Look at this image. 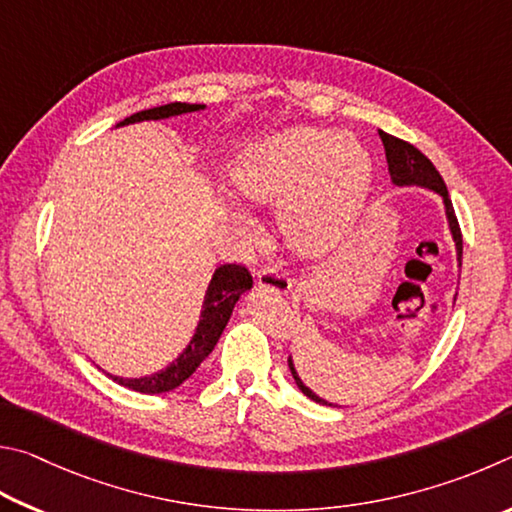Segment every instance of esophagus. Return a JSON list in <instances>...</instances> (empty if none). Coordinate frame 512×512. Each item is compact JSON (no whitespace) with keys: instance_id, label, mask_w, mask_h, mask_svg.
I'll use <instances>...</instances> for the list:
<instances>
[{"instance_id":"obj_1","label":"esophagus","mask_w":512,"mask_h":512,"mask_svg":"<svg viewBox=\"0 0 512 512\" xmlns=\"http://www.w3.org/2000/svg\"><path fill=\"white\" fill-rule=\"evenodd\" d=\"M256 281L265 285V288H272V290L281 292V294H288L292 290L290 279L283 274L281 267H276V265L261 267V270L256 272Z\"/></svg>"}]
</instances>
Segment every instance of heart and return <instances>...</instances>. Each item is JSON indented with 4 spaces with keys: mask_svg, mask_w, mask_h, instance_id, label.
<instances>
[{
    "mask_svg": "<svg viewBox=\"0 0 512 512\" xmlns=\"http://www.w3.org/2000/svg\"><path fill=\"white\" fill-rule=\"evenodd\" d=\"M233 182L251 202H283L285 240L299 254L319 256L353 229L371 191L373 161L351 137L294 128L249 150Z\"/></svg>",
    "mask_w": 512,
    "mask_h": 512,
    "instance_id": "b5f03b06",
    "label": "heart"
}]
</instances>
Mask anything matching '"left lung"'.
<instances>
[{
  "label": "left lung",
  "mask_w": 512,
  "mask_h": 512,
  "mask_svg": "<svg viewBox=\"0 0 512 512\" xmlns=\"http://www.w3.org/2000/svg\"><path fill=\"white\" fill-rule=\"evenodd\" d=\"M380 139H382V146H384V155H387V164H389V173L393 184L398 186H409V184H416V186H427L436 191L438 195L443 197L445 202V211H447V220H450V229H452V236L456 242V251H459V267H461V256H463V236H461V227H459V220H456V213H454V206L450 200V193H447V186L443 182L441 173H438L436 166L429 161L423 152H420L416 146H411L409 141H402L398 137H393V134H387L380 130ZM290 371L294 375V380H297V387L306 393L310 400L319 402V405H330V402L321 400L319 396H315L306 384L301 382V378L294 371V364L292 360H288ZM333 407V405H330Z\"/></svg>",
  "instance_id": "left-lung-1"
}]
</instances>
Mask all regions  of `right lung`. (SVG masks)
Returning a JSON list of instances; mask_svg holds the SVG:
<instances>
[{
    "label": "right lung",
    "mask_w": 512,
    "mask_h": 512,
    "mask_svg": "<svg viewBox=\"0 0 512 512\" xmlns=\"http://www.w3.org/2000/svg\"><path fill=\"white\" fill-rule=\"evenodd\" d=\"M202 107L204 105L168 103V105L152 107V110H143V112L132 114L125 121H121L119 125L137 123V121L168 119V116L197 112V110H202ZM251 283H254V279H251V274L245 265H238V263L220 265L209 283V290H206L202 319H200V324H197L195 335L186 351L179 355L177 360L168 366V369L159 371L155 375H148V378H139V380L112 378V380L123 384V387H128L132 391H139V393H164V391H173L175 387H179V384H182L186 378H191L197 366L202 364L204 357L213 351L215 344H218L222 330H224V326H227V321L231 317L233 306H236L240 294L251 288Z\"/></svg>",
    "instance_id": "obj_1"
}]
</instances>
